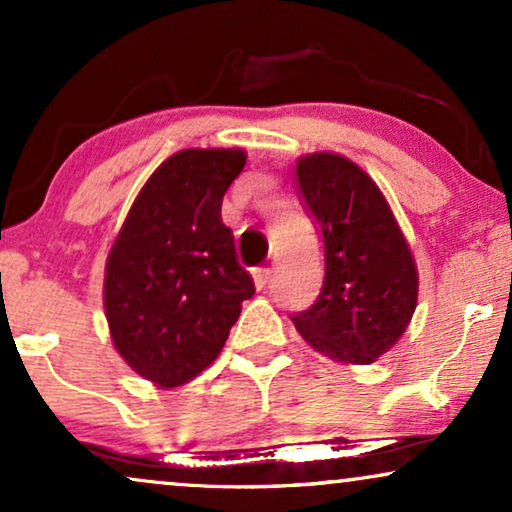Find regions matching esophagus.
<instances>
[{
    "label": "esophagus",
    "instance_id": "34e87169",
    "mask_svg": "<svg viewBox=\"0 0 512 512\" xmlns=\"http://www.w3.org/2000/svg\"><path fill=\"white\" fill-rule=\"evenodd\" d=\"M272 277V270L270 268H254V282H256V289L263 291L265 286H268Z\"/></svg>",
    "mask_w": 512,
    "mask_h": 512
}]
</instances>
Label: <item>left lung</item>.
Segmentation results:
<instances>
[{
    "label": "left lung",
    "instance_id": "8db88e82",
    "mask_svg": "<svg viewBox=\"0 0 512 512\" xmlns=\"http://www.w3.org/2000/svg\"><path fill=\"white\" fill-rule=\"evenodd\" d=\"M296 186L324 240V284L293 314L317 352L368 366L396 345L417 307V268L375 181L338 153L298 160Z\"/></svg>",
    "mask_w": 512,
    "mask_h": 512
}]
</instances>
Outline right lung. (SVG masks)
Masks as SVG:
<instances>
[{"mask_svg": "<svg viewBox=\"0 0 512 512\" xmlns=\"http://www.w3.org/2000/svg\"><path fill=\"white\" fill-rule=\"evenodd\" d=\"M240 149H186L151 174L107 258L104 310L125 363L158 387L202 373L226 345L254 279L237 263L221 202Z\"/></svg>", "mask_w": 512, "mask_h": 512, "instance_id": "add662e5", "label": "right lung"}]
</instances>
